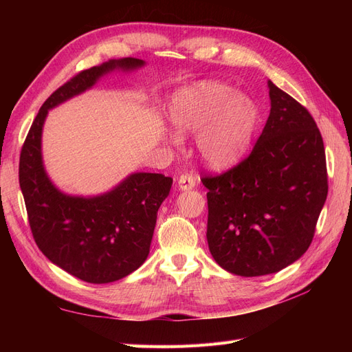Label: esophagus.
<instances>
[{
    "instance_id": "obj_1",
    "label": "esophagus",
    "mask_w": 352,
    "mask_h": 352,
    "mask_svg": "<svg viewBox=\"0 0 352 352\" xmlns=\"http://www.w3.org/2000/svg\"><path fill=\"white\" fill-rule=\"evenodd\" d=\"M177 185H179V189L182 190L192 189L197 185V177L192 173H182L177 179Z\"/></svg>"
}]
</instances>
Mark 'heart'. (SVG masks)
Instances as JSON below:
<instances>
[{
  "instance_id": "1",
  "label": "heart",
  "mask_w": 352,
  "mask_h": 352,
  "mask_svg": "<svg viewBox=\"0 0 352 352\" xmlns=\"http://www.w3.org/2000/svg\"><path fill=\"white\" fill-rule=\"evenodd\" d=\"M258 111L229 85L204 80L180 89L170 104V122L182 133H196L199 157L212 167L235 164L247 153Z\"/></svg>"
}]
</instances>
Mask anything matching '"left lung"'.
Here are the masks:
<instances>
[{
	"instance_id": "1",
	"label": "left lung",
	"mask_w": 352,
	"mask_h": 352,
	"mask_svg": "<svg viewBox=\"0 0 352 352\" xmlns=\"http://www.w3.org/2000/svg\"><path fill=\"white\" fill-rule=\"evenodd\" d=\"M267 123L243 160L220 175L204 173L207 241L225 270L251 278L296 261L314 238L327 197L320 131L302 104L269 82Z\"/></svg>"
}]
</instances>
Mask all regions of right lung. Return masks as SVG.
<instances>
[{
  "label": "right lung",
  "mask_w": 352,
  "mask_h": 352,
  "mask_svg": "<svg viewBox=\"0 0 352 352\" xmlns=\"http://www.w3.org/2000/svg\"><path fill=\"white\" fill-rule=\"evenodd\" d=\"M142 65V60L127 57L74 74L42 104L20 151L19 182L38 248L50 261L88 283L119 280L146 260L157 211L173 179L160 173H135L105 195L67 197L44 172L42 124L50 109L91 88L104 73Z\"/></svg>",
  "instance_id": "add662e5"
}]
</instances>
